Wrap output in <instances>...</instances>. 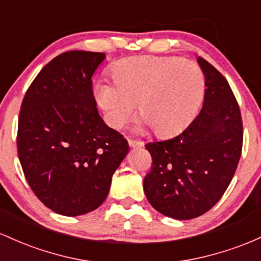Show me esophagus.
Returning a JSON list of instances; mask_svg holds the SVG:
<instances>
[{
    "label": "esophagus",
    "instance_id": "1",
    "mask_svg": "<svg viewBox=\"0 0 261 261\" xmlns=\"http://www.w3.org/2000/svg\"><path fill=\"white\" fill-rule=\"evenodd\" d=\"M128 144L132 148H140V146L144 145V142H142V140H134V139H129L128 140Z\"/></svg>",
    "mask_w": 261,
    "mask_h": 261
}]
</instances>
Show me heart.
<instances>
[{
	"label": "heart",
	"instance_id": "obj_1",
	"mask_svg": "<svg viewBox=\"0 0 261 261\" xmlns=\"http://www.w3.org/2000/svg\"><path fill=\"white\" fill-rule=\"evenodd\" d=\"M110 75L113 85L98 84L95 89L108 124L122 128L138 103L139 116L160 137L189 124L206 89L200 66L178 57L125 58L113 64Z\"/></svg>",
	"mask_w": 261,
	"mask_h": 261
}]
</instances>
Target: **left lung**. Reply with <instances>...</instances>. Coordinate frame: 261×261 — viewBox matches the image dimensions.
<instances>
[{"label": "left lung", "mask_w": 261, "mask_h": 261, "mask_svg": "<svg viewBox=\"0 0 261 261\" xmlns=\"http://www.w3.org/2000/svg\"><path fill=\"white\" fill-rule=\"evenodd\" d=\"M206 92L202 110L182 133L146 143L151 168L143 181L158 212L192 219L210 211L229 186L243 148L241 108L225 77L198 57Z\"/></svg>", "instance_id": "left-lung-1"}]
</instances>
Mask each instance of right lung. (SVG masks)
Wrapping results in <instances>:
<instances>
[{
    "instance_id": "add662e5",
    "label": "right lung",
    "mask_w": 261,
    "mask_h": 261,
    "mask_svg": "<svg viewBox=\"0 0 261 261\" xmlns=\"http://www.w3.org/2000/svg\"><path fill=\"white\" fill-rule=\"evenodd\" d=\"M106 55L71 50L40 70L20 106L17 151L32 191L48 208L80 216L106 200L128 142L98 115L92 75Z\"/></svg>"
}]
</instances>
